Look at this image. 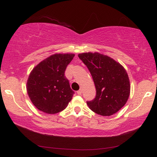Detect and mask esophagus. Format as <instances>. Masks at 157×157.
Listing matches in <instances>:
<instances>
[{
    "label": "esophagus",
    "instance_id": "1",
    "mask_svg": "<svg viewBox=\"0 0 157 157\" xmlns=\"http://www.w3.org/2000/svg\"><path fill=\"white\" fill-rule=\"evenodd\" d=\"M77 94H78V95H81V94H82V89L78 90V91H77Z\"/></svg>",
    "mask_w": 157,
    "mask_h": 157
}]
</instances>
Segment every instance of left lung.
<instances>
[{
    "label": "left lung",
    "mask_w": 157,
    "mask_h": 157,
    "mask_svg": "<svg viewBox=\"0 0 157 157\" xmlns=\"http://www.w3.org/2000/svg\"><path fill=\"white\" fill-rule=\"evenodd\" d=\"M78 56L91 73L96 90L95 98L86 102L88 106L97 114H114L126 104L130 95L126 69L112 58L101 53L88 52Z\"/></svg>",
    "instance_id": "obj_1"
}]
</instances>
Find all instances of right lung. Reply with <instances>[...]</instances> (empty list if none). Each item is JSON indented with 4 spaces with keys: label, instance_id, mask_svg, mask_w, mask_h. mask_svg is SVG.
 I'll return each mask as SVG.
<instances>
[{
    "label": "right lung",
    "instance_id": "add662e5",
    "mask_svg": "<svg viewBox=\"0 0 157 157\" xmlns=\"http://www.w3.org/2000/svg\"><path fill=\"white\" fill-rule=\"evenodd\" d=\"M74 53H55L33 68L27 80L30 99L38 110L53 114L65 109L74 92L64 76Z\"/></svg>",
    "mask_w": 157,
    "mask_h": 157
}]
</instances>
